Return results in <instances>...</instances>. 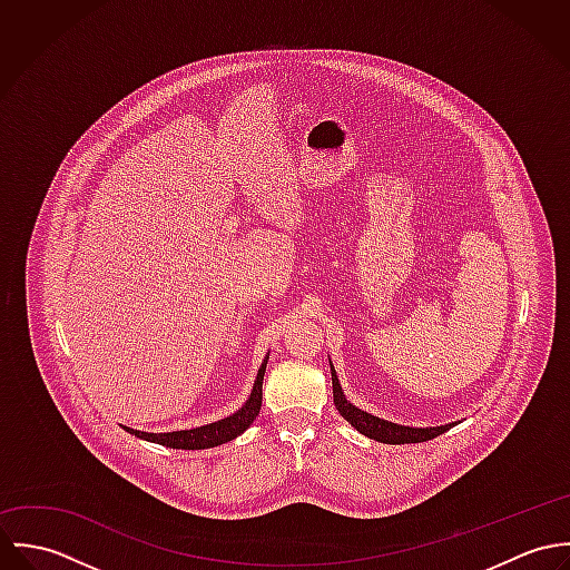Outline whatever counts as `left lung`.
Returning a JSON list of instances; mask_svg holds the SVG:
<instances>
[{"instance_id":"obj_1","label":"left lung","mask_w":570,"mask_h":570,"mask_svg":"<svg viewBox=\"0 0 570 570\" xmlns=\"http://www.w3.org/2000/svg\"><path fill=\"white\" fill-rule=\"evenodd\" d=\"M331 382H333V404L337 407V412L364 436L375 439L380 443H391V445H402V443H423L430 441L443 432H448L454 423H445V425H436V428H410V425H400L386 419H380L375 414H368L360 407L353 406L344 393L342 386L337 382V375L333 371L331 364Z\"/></svg>"}]
</instances>
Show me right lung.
Listing matches in <instances>:
<instances>
[{
  "label": "right lung",
  "instance_id": "1",
  "mask_svg": "<svg viewBox=\"0 0 570 570\" xmlns=\"http://www.w3.org/2000/svg\"><path fill=\"white\" fill-rule=\"evenodd\" d=\"M267 357L263 360V364H261V368L256 373V380H254V386H252V393H249L247 402L235 414H230L226 419H219L215 423L199 425V428H193V430L160 432V434H156V432H140V430H134V428H127V425H122V428L129 434L138 436V439H145V441H151V443H160V445L173 448V450H206V448H215V445L228 443V441L237 439L239 434H244L245 430L249 428V423L256 419L258 410H261L263 375H265Z\"/></svg>",
  "mask_w": 570,
  "mask_h": 570
}]
</instances>
